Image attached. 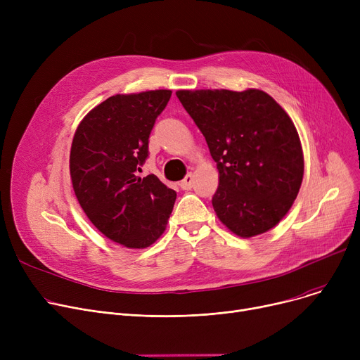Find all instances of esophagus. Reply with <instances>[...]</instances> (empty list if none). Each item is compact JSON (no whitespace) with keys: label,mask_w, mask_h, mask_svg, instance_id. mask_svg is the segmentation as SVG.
Returning a JSON list of instances; mask_svg holds the SVG:
<instances>
[{"label":"esophagus","mask_w":360,"mask_h":360,"mask_svg":"<svg viewBox=\"0 0 360 360\" xmlns=\"http://www.w3.org/2000/svg\"><path fill=\"white\" fill-rule=\"evenodd\" d=\"M193 185H194V175L193 174L185 175V178L181 181V188H182V190H191Z\"/></svg>","instance_id":"esophagus-1"}]
</instances>
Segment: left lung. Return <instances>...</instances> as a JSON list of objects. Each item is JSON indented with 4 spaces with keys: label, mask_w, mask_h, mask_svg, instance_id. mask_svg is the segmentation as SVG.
<instances>
[{
    "label": "left lung",
    "mask_w": 360,
    "mask_h": 360,
    "mask_svg": "<svg viewBox=\"0 0 360 360\" xmlns=\"http://www.w3.org/2000/svg\"><path fill=\"white\" fill-rule=\"evenodd\" d=\"M217 163L213 209L242 238L270 231L286 216L304 178L297 131L262 90H178Z\"/></svg>",
    "instance_id": "8db88e82"
}]
</instances>
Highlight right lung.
Here are the masks:
<instances>
[{
  "label": "right lung",
  "mask_w": 360,
  "mask_h": 360,
  "mask_svg": "<svg viewBox=\"0 0 360 360\" xmlns=\"http://www.w3.org/2000/svg\"><path fill=\"white\" fill-rule=\"evenodd\" d=\"M170 90L115 94L93 108L75 131L70 174L89 220L110 240L147 248L165 232L176 193L156 175L140 178L148 137Z\"/></svg>",
  "instance_id": "obj_1"
}]
</instances>
